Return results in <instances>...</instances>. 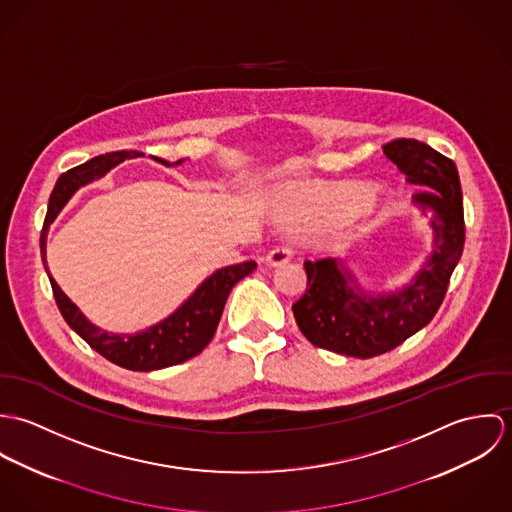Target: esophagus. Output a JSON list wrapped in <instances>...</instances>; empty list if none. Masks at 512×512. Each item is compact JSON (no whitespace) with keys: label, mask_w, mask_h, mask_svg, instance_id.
Listing matches in <instances>:
<instances>
[{"label":"esophagus","mask_w":512,"mask_h":512,"mask_svg":"<svg viewBox=\"0 0 512 512\" xmlns=\"http://www.w3.org/2000/svg\"><path fill=\"white\" fill-rule=\"evenodd\" d=\"M293 256V248L290 244H280V246H274L268 254H266V262L270 266H282L286 264Z\"/></svg>","instance_id":"esophagus-1"}]
</instances>
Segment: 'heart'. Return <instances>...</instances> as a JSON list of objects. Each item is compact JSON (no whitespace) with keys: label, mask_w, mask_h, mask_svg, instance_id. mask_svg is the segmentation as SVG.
Wrapping results in <instances>:
<instances>
[{"label":"heart","mask_w":512,"mask_h":512,"mask_svg":"<svg viewBox=\"0 0 512 512\" xmlns=\"http://www.w3.org/2000/svg\"><path fill=\"white\" fill-rule=\"evenodd\" d=\"M286 201L288 205L295 209V211H301V209H333V207H345L357 199L349 197V195H335V197H303L299 193H288L286 195ZM372 201V193H365L359 197V203L361 205H368Z\"/></svg>","instance_id":"1"}]
</instances>
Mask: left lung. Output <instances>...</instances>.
Masks as SVG:
<instances>
[{
  "label": "left lung",
  "instance_id": "8db88e82",
  "mask_svg": "<svg viewBox=\"0 0 512 512\" xmlns=\"http://www.w3.org/2000/svg\"><path fill=\"white\" fill-rule=\"evenodd\" d=\"M410 185L430 189L414 197L432 215L434 254L402 292L365 295L349 286L335 260L303 262L307 290L292 305L305 339L325 351L370 359L384 355L426 327L438 313L463 254V197L455 163L434 147L398 138L382 146Z\"/></svg>",
  "mask_w": 512,
  "mask_h": 512
}]
</instances>
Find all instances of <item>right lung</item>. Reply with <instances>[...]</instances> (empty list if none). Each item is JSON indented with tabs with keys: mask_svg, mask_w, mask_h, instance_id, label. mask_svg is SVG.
I'll return each instance as SVG.
<instances>
[{
	"mask_svg": "<svg viewBox=\"0 0 512 512\" xmlns=\"http://www.w3.org/2000/svg\"><path fill=\"white\" fill-rule=\"evenodd\" d=\"M144 153L140 151H112L98 157H92L90 161L69 169L57 179V185L49 197V209L41 230V258L43 266L47 270L53 295L57 301V307L65 321L74 333H78L98 355L108 359L114 365L128 368V370H140L149 372L165 366L179 365L183 361H189L197 357L213 339L217 327H219L220 315L226 303V297L234 284H238L244 276L252 274L256 268L254 260L226 266L219 272H215L211 278H207L199 290L193 293L171 317H167L163 323L147 329L138 335H112L106 333L92 323H88L82 313L76 309L73 301L57 286V282L51 278L47 262H45V240H47V228L59 215V211L65 207V203L71 199L74 191L96 179L102 177L106 171H110L114 165L128 157H140ZM163 165H179L183 159L175 163H167L159 157H155Z\"/></svg>",
	"mask_w": 512,
	"mask_h": 512,
	"instance_id": "right-lung-1",
	"label": "right lung"
}]
</instances>
